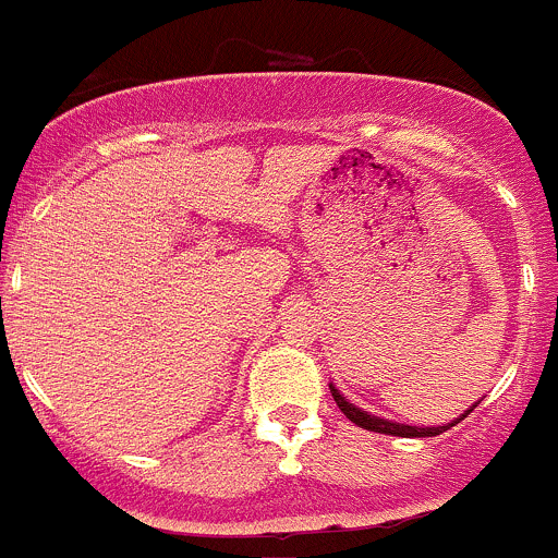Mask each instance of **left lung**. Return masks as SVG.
Here are the masks:
<instances>
[{"mask_svg":"<svg viewBox=\"0 0 558 558\" xmlns=\"http://www.w3.org/2000/svg\"><path fill=\"white\" fill-rule=\"evenodd\" d=\"M330 393H333V401H336V407H339V410L344 412V415L350 417V421L355 423V426L366 428V432L390 434V437H437V434L448 432L450 426H456V423H461V421H464V417L469 415V412H472L474 407H477V404H474L472 410H466L464 415H461V417H456V421H453V423H448V426H439V428H417V426H404V423H390V421H383V417L366 415V412H361V410H357V407H352L350 401H347L344 396H341L339 390L333 388V385H330Z\"/></svg>","mask_w":558,"mask_h":558,"instance_id":"8db88e82","label":"left lung"}]
</instances>
